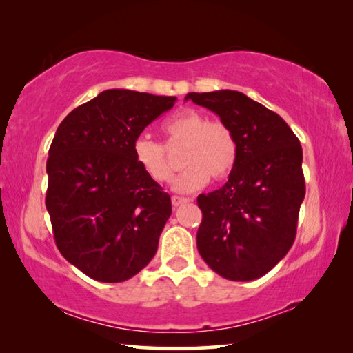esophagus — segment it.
Here are the masks:
<instances>
[{
	"instance_id": "1",
	"label": "esophagus",
	"mask_w": 353,
	"mask_h": 353,
	"mask_svg": "<svg viewBox=\"0 0 353 353\" xmlns=\"http://www.w3.org/2000/svg\"><path fill=\"white\" fill-rule=\"evenodd\" d=\"M191 199L190 198H182V196H172L171 198V202H172V207H179L185 204V202H190Z\"/></svg>"
}]
</instances>
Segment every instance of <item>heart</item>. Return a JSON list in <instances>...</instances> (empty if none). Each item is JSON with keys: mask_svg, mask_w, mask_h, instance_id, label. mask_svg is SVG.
<instances>
[{"mask_svg": "<svg viewBox=\"0 0 353 353\" xmlns=\"http://www.w3.org/2000/svg\"><path fill=\"white\" fill-rule=\"evenodd\" d=\"M162 129L170 145H185L181 160L187 168L172 182L179 193L205 187L210 177L223 181L235 168L238 145L227 124L208 121L202 113L187 109L166 119ZM132 152L135 162L152 181L168 182L172 177L174 168L162 143L140 135L134 141Z\"/></svg>", "mask_w": 353, "mask_h": 353, "instance_id": "b5f03b06", "label": "heart"}]
</instances>
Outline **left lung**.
<instances>
[{
    "label": "left lung",
    "mask_w": 353,
    "mask_h": 353,
    "mask_svg": "<svg viewBox=\"0 0 353 353\" xmlns=\"http://www.w3.org/2000/svg\"><path fill=\"white\" fill-rule=\"evenodd\" d=\"M234 132L235 168L219 190L198 196V250L221 277L249 282L271 271L296 238L305 198L302 146L276 112L235 90L188 93Z\"/></svg>",
    "instance_id": "left-lung-1"
}]
</instances>
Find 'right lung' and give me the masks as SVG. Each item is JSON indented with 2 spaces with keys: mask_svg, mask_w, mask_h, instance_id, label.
<instances>
[{
  "mask_svg": "<svg viewBox=\"0 0 353 353\" xmlns=\"http://www.w3.org/2000/svg\"><path fill=\"white\" fill-rule=\"evenodd\" d=\"M176 99L112 88L56 130L46 210L65 260L98 282H124L157 252L171 198L135 162L132 145Z\"/></svg>",
  "mask_w": 353,
  "mask_h": 353,
  "instance_id": "add662e5",
  "label": "right lung"
}]
</instances>
